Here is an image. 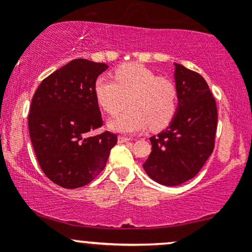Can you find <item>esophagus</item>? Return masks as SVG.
Returning a JSON list of instances; mask_svg holds the SVG:
<instances>
[{"label": "esophagus", "mask_w": 252, "mask_h": 252, "mask_svg": "<svg viewBox=\"0 0 252 252\" xmlns=\"http://www.w3.org/2000/svg\"><path fill=\"white\" fill-rule=\"evenodd\" d=\"M131 140L130 137H126V136H118V142L120 143H124V142H129Z\"/></svg>", "instance_id": "obj_1"}]
</instances>
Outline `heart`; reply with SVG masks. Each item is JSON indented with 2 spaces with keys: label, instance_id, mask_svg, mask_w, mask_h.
Instances as JSON below:
<instances>
[{
  "label": "heart",
  "instance_id": "b5f03b06",
  "mask_svg": "<svg viewBox=\"0 0 252 252\" xmlns=\"http://www.w3.org/2000/svg\"><path fill=\"white\" fill-rule=\"evenodd\" d=\"M115 79L99 76L94 82V96L110 115L109 121L115 131L136 132L150 126L154 130L163 129L175 116L178 106V89L173 80L158 77L141 63H124L114 72Z\"/></svg>",
  "mask_w": 252,
  "mask_h": 252
}]
</instances>
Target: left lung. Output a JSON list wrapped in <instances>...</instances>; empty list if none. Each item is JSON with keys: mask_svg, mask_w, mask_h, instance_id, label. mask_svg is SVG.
I'll use <instances>...</instances> for the list:
<instances>
[{"mask_svg": "<svg viewBox=\"0 0 252 252\" xmlns=\"http://www.w3.org/2000/svg\"><path fill=\"white\" fill-rule=\"evenodd\" d=\"M179 105L164 131L150 137L143 168L153 180L178 186L194 178L215 149L218 111L206 80L198 72L175 63Z\"/></svg>", "mask_w": 252, "mask_h": 252, "instance_id": "8db88e82", "label": "left lung"}]
</instances>
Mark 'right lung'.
Here are the masks:
<instances>
[{"label": "right lung", "mask_w": 252, "mask_h": 252, "mask_svg": "<svg viewBox=\"0 0 252 252\" xmlns=\"http://www.w3.org/2000/svg\"><path fill=\"white\" fill-rule=\"evenodd\" d=\"M106 63L74 59L37 86L28 114V129L37 162L45 175L63 189H78L105 167L116 134L104 131L94 82Z\"/></svg>", "instance_id": "right-lung-1"}]
</instances>
